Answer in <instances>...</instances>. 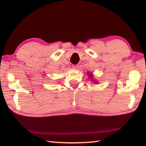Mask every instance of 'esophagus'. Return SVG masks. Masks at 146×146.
I'll return each instance as SVG.
<instances>
[{
	"label": "esophagus",
	"mask_w": 146,
	"mask_h": 146,
	"mask_svg": "<svg viewBox=\"0 0 146 146\" xmlns=\"http://www.w3.org/2000/svg\"><path fill=\"white\" fill-rule=\"evenodd\" d=\"M79 67V65H73L72 68H74V69H78Z\"/></svg>",
	"instance_id": "34e87169"
}]
</instances>
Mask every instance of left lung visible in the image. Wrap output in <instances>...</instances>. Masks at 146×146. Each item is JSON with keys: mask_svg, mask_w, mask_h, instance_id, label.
Here are the masks:
<instances>
[{"mask_svg": "<svg viewBox=\"0 0 146 146\" xmlns=\"http://www.w3.org/2000/svg\"><path fill=\"white\" fill-rule=\"evenodd\" d=\"M90 72H88V73H89ZM88 75H89V78H90V79L91 78H93V75H92V73H90V74H88ZM94 82H96V81H95V80H93V82H94ZM96 83H97V82H96Z\"/></svg>", "mask_w": 146, "mask_h": 146, "instance_id": "left-lung-1", "label": "left lung"}]
</instances>
